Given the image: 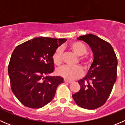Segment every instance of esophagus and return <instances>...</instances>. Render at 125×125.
<instances>
[{"label": "esophagus", "mask_w": 125, "mask_h": 125, "mask_svg": "<svg viewBox=\"0 0 125 125\" xmlns=\"http://www.w3.org/2000/svg\"><path fill=\"white\" fill-rule=\"evenodd\" d=\"M64 82H65V83H72L71 81H68V80H64Z\"/></svg>", "instance_id": "esophagus-1"}]
</instances>
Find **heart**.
I'll use <instances>...</instances> for the list:
<instances>
[{"label": "heart", "instance_id": "b5f03b06", "mask_svg": "<svg viewBox=\"0 0 125 125\" xmlns=\"http://www.w3.org/2000/svg\"><path fill=\"white\" fill-rule=\"evenodd\" d=\"M70 49L73 51L75 54L77 56H83L86 54L87 49L85 45L79 42H75L71 44ZM62 54L63 50L62 47L57 48L52 55V60L54 63L57 65H59L62 62ZM80 61L84 65H86V62L85 60L80 59ZM57 74L60 76L62 77L64 79L68 80H73L82 75L83 71L81 68L79 66H63L59 68L56 71Z\"/></svg>", "mask_w": 125, "mask_h": 125}]
</instances>
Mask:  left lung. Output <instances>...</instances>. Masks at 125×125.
I'll return each instance as SVG.
<instances>
[{
	"mask_svg": "<svg viewBox=\"0 0 125 125\" xmlns=\"http://www.w3.org/2000/svg\"><path fill=\"white\" fill-rule=\"evenodd\" d=\"M77 39L89 45L94 60L86 75L78 81L81 88L73 98L81 108L96 109L105 103L116 81L117 57L111 45L98 36L89 34Z\"/></svg>",
	"mask_w": 125,
	"mask_h": 125,
	"instance_id": "obj_1",
	"label": "left lung"
}]
</instances>
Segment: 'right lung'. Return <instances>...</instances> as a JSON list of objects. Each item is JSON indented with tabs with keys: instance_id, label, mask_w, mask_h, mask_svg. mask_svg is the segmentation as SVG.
Listing matches in <instances>:
<instances>
[{
	"instance_id": "1",
	"label": "right lung",
	"mask_w": 125,
	"mask_h": 125,
	"mask_svg": "<svg viewBox=\"0 0 125 125\" xmlns=\"http://www.w3.org/2000/svg\"><path fill=\"white\" fill-rule=\"evenodd\" d=\"M66 40L36 37L18 45L13 51L8 65L11 88L25 106L37 109L45 106L52 100L57 86L63 83L62 77L49 74L54 69V52Z\"/></svg>"
}]
</instances>
